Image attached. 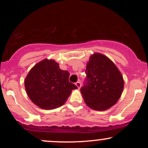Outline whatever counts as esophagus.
<instances>
[{"label":"esophagus","mask_w":148,"mask_h":148,"mask_svg":"<svg viewBox=\"0 0 148 148\" xmlns=\"http://www.w3.org/2000/svg\"><path fill=\"white\" fill-rule=\"evenodd\" d=\"M75 84H76V86L78 87V88H79V89L80 88H81V81H77V82H76Z\"/></svg>","instance_id":"obj_1"}]
</instances>
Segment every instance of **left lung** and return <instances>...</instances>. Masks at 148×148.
Wrapping results in <instances>:
<instances>
[{"instance_id": "obj_1", "label": "left lung", "mask_w": 148, "mask_h": 148, "mask_svg": "<svg viewBox=\"0 0 148 148\" xmlns=\"http://www.w3.org/2000/svg\"><path fill=\"white\" fill-rule=\"evenodd\" d=\"M86 78L81 88L85 102L92 109L104 111L120 99L124 80L116 66L106 56L95 53L90 58Z\"/></svg>"}]
</instances>
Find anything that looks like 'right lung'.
Masks as SVG:
<instances>
[{"label":"right lung","mask_w":148,"mask_h":148,"mask_svg":"<svg viewBox=\"0 0 148 148\" xmlns=\"http://www.w3.org/2000/svg\"><path fill=\"white\" fill-rule=\"evenodd\" d=\"M69 73L61 70L53 60H45L35 64L25 80V88L31 101L44 109L62 106L72 90L77 86L69 81Z\"/></svg>","instance_id":"right-lung-1"}]
</instances>
